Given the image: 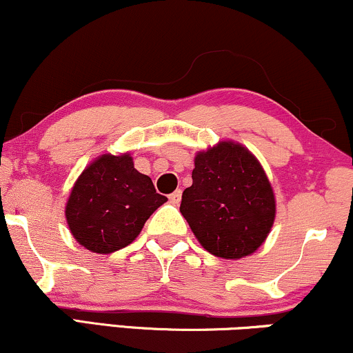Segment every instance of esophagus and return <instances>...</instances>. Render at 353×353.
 Wrapping results in <instances>:
<instances>
[{"label": "esophagus", "instance_id": "esophagus-1", "mask_svg": "<svg viewBox=\"0 0 353 353\" xmlns=\"http://www.w3.org/2000/svg\"><path fill=\"white\" fill-rule=\"evenodd\" d=\"M181 201V190H176V191H173L172 194H170V203H173V204H178Z\"/></svg>", "mask_w": 353, "mask_h": 353}]
</instances>
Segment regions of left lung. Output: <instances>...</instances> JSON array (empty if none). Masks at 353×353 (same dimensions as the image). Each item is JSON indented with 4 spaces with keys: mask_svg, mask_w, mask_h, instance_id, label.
Instances as JSON below:
<instances>
[{
    "mask_svg": "<svg viewBox=\"0 0 353 353\" xmlns=\"http://www.w3.org/2000/svg\"><path fill=\"white\" fill-rule=\"evenodd\" d=\"M191 178L180 211L199 243L221 259L254 254L275 219V196L259 160L241 143L221 142L194 157Z\"/></svg>",
    "mask_w": 353,
    "mask_h": 353,
    "instance_id": "8db88e82",
    "label": "left lung"
}]
</instances>
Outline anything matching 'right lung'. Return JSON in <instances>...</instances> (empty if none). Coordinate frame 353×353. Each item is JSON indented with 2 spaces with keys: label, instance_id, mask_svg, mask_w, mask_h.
<instances>
[{
  "label": "right lung",
  "instance_id": "1",
  "mask_svg": "<svg viewBox=\"0 0 353 353\" xmlns=\"http://www.w3.org/2000/svg\"><path fill=\"white\" fill-rule=\"evenodd\" d=\"M167 201L132 157L103 155L86 167L73 186L65 216L78 243L111 254L136 239L157 208Z\"/></svg>",
  "mask_w": 353,
  "mask_h": 353
}]
</instances>
